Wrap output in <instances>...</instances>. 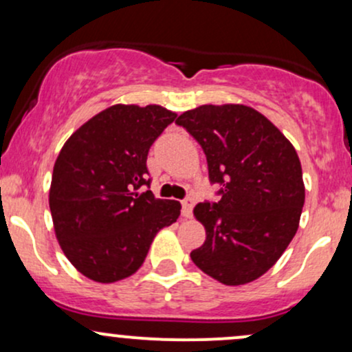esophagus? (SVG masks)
<instances>
[{
    "instance_id": "esophagus-1",
    "label": "esophagus",
    "mask_w": 352,
    "mask_h": 352,
    "mask_svg": "<svg viewBox=\"0 0 352 352\" xmlns=\"http://www.w3.org/2000/svg\"><path fill=\"white\" fill-rule=\"evenodd\" d=\"M193 205H195V199H193L192 195H187L184 200H182V213H184V217L187 218L192 217Z\"/></svg>"
}]
</instances>
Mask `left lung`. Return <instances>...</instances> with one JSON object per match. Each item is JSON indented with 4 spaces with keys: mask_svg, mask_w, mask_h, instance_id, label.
I'll list each match as a JSON object with an SVG mask.
<instances>
[{
    "mask_svg": "<svg viewBox=\"0 0 352 352\" xmlns=\"http://www.w3.org/2000/svg\"><path fill=\"white\" fill-rule=\"evenodd\" d=\"M207 155L218 201L193 210L207 240L190 253L204 273L228 286L268 272L293 240L305 205L301 162L289 140L252 107L200 106L175 120Z\"/></svg>",
    "mask_w": 352,
    "mask_h": 352,
    "instance_id": "1",
    "label": "left lung"
}]
</instances>
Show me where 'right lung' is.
Listing matches in <instances>:
<instances>
[{
    "label": "right lung",
    "mask_w": 352,
    "mask_h": 352,
    "mask_svg": "<svg viewBox=\"0 0 352 352\" xmlns=\"http://www.w3.org/2000/svg\"><path fill=\"white\" fill-rule=\"evenodd\" d=\"M177 114L160 106H112L64 144L52 170L50 208L67 260L84 276L114 283L144 263L153 236L180 215L157 200L147 155Z\"/></svg>",
    "instance_id": "add662e5"
}]
</instances>
